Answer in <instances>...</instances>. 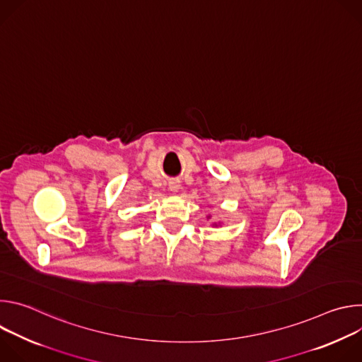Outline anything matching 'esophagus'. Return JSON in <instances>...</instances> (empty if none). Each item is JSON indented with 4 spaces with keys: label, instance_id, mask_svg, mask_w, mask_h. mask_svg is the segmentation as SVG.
I'll list each match as a JSON object with an SVG mask.
<instances>
[{
    "label": "esophagus",
    "instance_id": "34e87169",
    "mask_svg": "<svg viewBox=\"0 0 362 362\" xmlns=\"http://www.w3.org/2000/svg\"><path fill=\"white\" fill-rule=\"evenodd\" d=\"M179 187H180V185H179V182L177 180H170L169 182V189H170V192H177L179 190Z\"/></svg>",
    "mask_w": 362,
    "mask_h": 362
}]
</instances>
